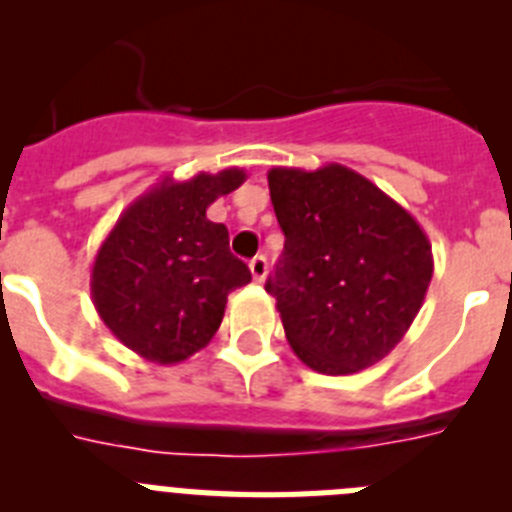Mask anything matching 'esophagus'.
I'll return each mask as SVG.
<instances>
[{"label":"esophagus","instance_id":"34e87169","mask_svg":"<svg viewBox=\"0 0 512 512\" xmlns=\"http://www.w3.org/2000/svg\"><path fill=\"white\" fill-rule=\"evenodd\" d=\"M248 269H251V274H253V279H256V282H264L266 271H269V264H266L264 253L253 256V259L248 261Z\"/></svg>","mask_w":512,"mask_h":512}]
</instances>
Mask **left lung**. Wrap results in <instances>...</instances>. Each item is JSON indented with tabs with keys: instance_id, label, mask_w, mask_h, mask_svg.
I'll return each mask as SVG.
<instances>
[{
	"instance_id": "1",
	"label": "left lung",
	"mask_w": 512,
	"mask_h": 512,
	"mask_svg": "<svg viewBox=\"0 0 512 512\" xmlns=\"http://www.w3.org/2000/svg\"><path fill=\"white\" fill-rule=\"evenodd\" d=\"M271 205L284 253L266 292L284 336L310 369L354 374L402 341L433 277L418 220L359 171L274 166Z\"/></svg>"
}]
</instances>
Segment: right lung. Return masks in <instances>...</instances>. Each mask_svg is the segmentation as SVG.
I'll use <instances>...</instances> for the list:
<instances>
[{"label":"right lung","mask_w":512,"mask_h":512,"mask_svg":"<svg viewBox=\"0 0 512 512\" xmlns=\"http://www.w3.org/2000/svg\"><path fill=\"white\" fill-rule=\"evenodd\" d=\"M246 182L243 169L164 176L125 207L92 264V302L120 343L153 364H179L223 323L228 295L251 271L207 207Z\"/></svg>","instance_id":"1"}]
</instances>
